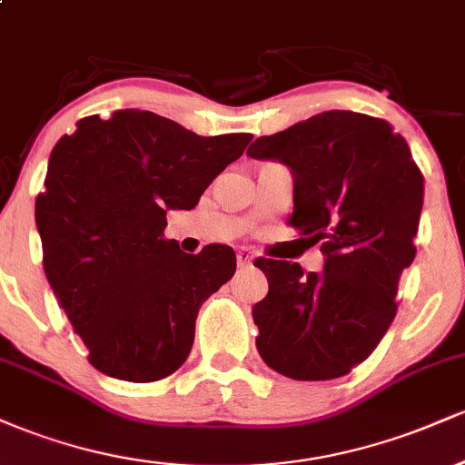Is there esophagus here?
I'll return each instance as SVG.
<instances>
[{
	"label": "esophagus",
	"instance_id": "esophagus-1",
	"mask_svg": "<svg viewBox=\"0 0 465 465\" xmlns=\"http://www.w3.org/2000/svg\"><path fill=\"white\" fill-rule=\"evenodd\" d=\"M236 260H238V266L240 269H244V266L251 264V255L247 253V251H238L236 253Z\"/></svg>",
	"mask_w": 465,
	"mask_h": 465
}]
</instances>
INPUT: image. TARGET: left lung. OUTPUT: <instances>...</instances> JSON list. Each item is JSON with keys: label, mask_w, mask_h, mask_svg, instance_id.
I'll return each instance as SVG.
<instances>
[{"label": "left lung", "mask_w": 465, "mask_h": 465, "mask_svg": "<svg viewBox=\"0 0 465 465\" xmlns=\"http://www.w3.org/2000/svg\"><path fill=\"white\" fill-rule=\"evenodd\" d=\"M253 159L292 170V214L306 242H322V273L258 258L269 292L253 306L255 348L292 381L345 376L376 350L396 317L398 282L415 258L424 177L391 124L323 111L258 137Z\"/></svg>", "instance_id": "1"}]
</instances>
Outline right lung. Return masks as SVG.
Returning <instances> with one entry per match:
<instances>
[{"mask_svg":"<svg viewBox=\"0 0 465 465\" xmlns=\"http://www.w3.org/2000/svg\"><path fill=\"white\" fill-rule=\"evenodd\" d=\"M251 140L140 109L83 117L58 140L35 218L47 282L95 370L153 382L188 359L201 303L232 280L236 253H183L163 238L165 214L192 210Z\"/></svg>","mask_w":465,"mask_h":465,"instance_id":"add662e5","label":"right lung"}]
</instances>
